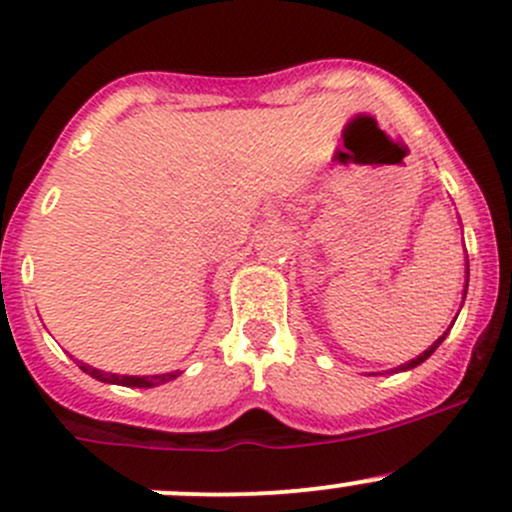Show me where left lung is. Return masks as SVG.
Instances as JSON below:
<instances>
[{
	"label": "left lung",
	"mask_w": 512,
	"mask_h": 512,
	"mask_svg": "<svg viewBox=\"0 0 512 512\" xmlns=\"http://www.w3.org/2000/svg\"><path fill=\"white\" fill-rule=\"evenodd\" d=\"M466 292H468V260H466V287H463V299H466ZM461 307H463V304H461ZM458 312H461V309H458ZM456 317H458V314H456ZM453 322H456V319H453ZM451 327H453V324H451ZM451 327H448V329H446V332H443V334H441V337H438V339H436V342H433V344H431V347H428V349H426V352H423V354H418V356H416V359L406 361V364L396 366V369H391V374H396V371H409V369H416V366H418V364H423V361H426V359H428V356H431L433 352H436V349H438V347H441V342H443V339H446V334H448V332H451Z\"/></svg>",
	"instance_id": "8db88e82"
}]
</instances>
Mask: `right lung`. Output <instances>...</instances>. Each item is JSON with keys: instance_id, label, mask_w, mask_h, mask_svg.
Listing matches in <instances>:
<instances>
[{"instance_id": "add662e5", "label": "right lung", "mask_w": 512, "mask_h": 512, "mask_svg": "<svg viewBox=\"0 0 512 512\" xmlns=\"http://www.w3.org/2000/svg\"><path fill=\"white\" fill-rule=\"evenodd\" d=\"M81 366V371H86L94 379L103 381V384H118V386H133V389H153V386L168 384V381L178 379L180 371H168V374H153V376H126V374H111V371L94 369V366L84 364V361H76Z\"/></svg>"}]
</instances>
